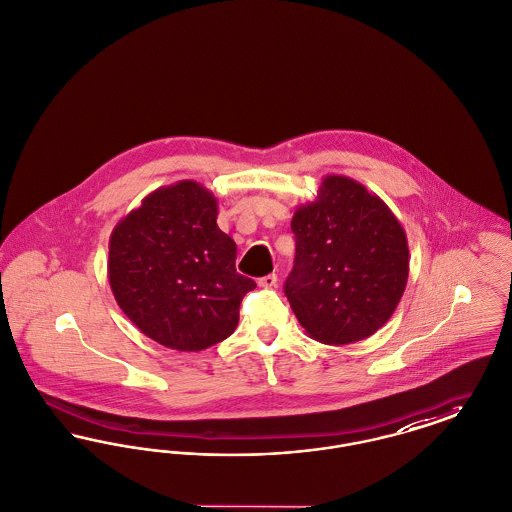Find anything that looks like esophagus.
Segmentation results:
<instances>
[{
	"label": "esophagus",
	"mask_w": 512,
	"mask_h": 512,
	"mask_svg": "<svg viewBox=\"0 0 512 512\" xmlns=\"http://www.w3.org/2000/svg\"><path fill=\"white\" fill-rule=\"evenodd\" d=\"M258 285H260L262 289H275V287H277V275H275V273H269L266 277H260V279H258Z\"/></svg>",
	"instance_id": "1"
}]
</instances>
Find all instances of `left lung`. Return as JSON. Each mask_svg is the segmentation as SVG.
<instances>
[{
    "label": "left lung",
    "instance_id": "1",
    "mask_svg": "<svg viewBox=\"0 0 512 512\" xmlns=\"http://www.w3.org/2000/svg\"><path fill=\"white\" fill-rule=\"evenodd\" d=\"M290 229L296 258L285 294L306 334L329 346L363 340L392 317L409 277V246L386 202L348 176H325Z\"/></svg>",
    "mask_w": 512,
    "mask_h": 512
}]
</instances>
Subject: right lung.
Returning <instances> with one entry per match:
<instances>
[{
	"mask_svg": "<svg viewBox=\"0 0 512 512\" xmlns=\"http://www.w3.org/2000/svg\"><path fill=\"white\" fill-rule=\"evenodd\" d=\"M218 199L183 179L158 187L112 229L109 283L135 327L178 352L231 336L256 283L235 269V241L218 227Z\"/></svg>",
	"mask_w": 512,
	"mask_h": 512,
	"instance_id": "right-lung-1",
	"label": "right lung"
}]
</instances>
